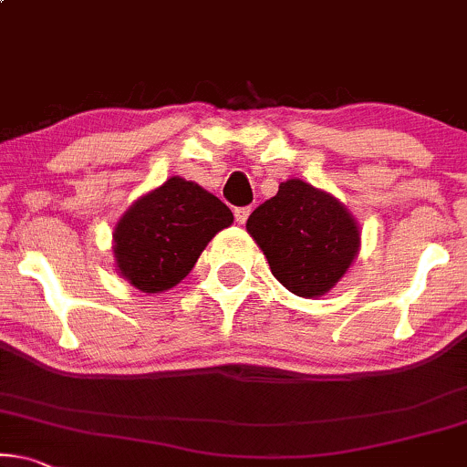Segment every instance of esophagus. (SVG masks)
Returning <instances> with one entry per match:
<instances>
[{"instance_id": "1", "label": "esophagus", "mask_w": 467, "mask_h": 467, "mask_svg": "<svg viewBox=\"0 0 467 467\" xmlns=\"http://www.w3.org/2000/svg\"><path fill=\"white\" fill-rule=\"evenodd\" d=\"M250 207H237L234 209V220H237L239 223H245V220H247V215H250Z\"/></svg>"}]
</instances>
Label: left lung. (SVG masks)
I'll list each match as a JSON object with an SVG mask.
<instances>
[{"label": "left lung", "mask_w": 467, "mask_h": 467, "mask_svg": "<svg viewBox=\"0 0 467 467\" xmlns=\"http://www.w3.org/2000/svg\"><path fill=\"white\" fill-rule=\"evenodd\" d=\"M247 233L265 252L271 273L296 296H320L344 277L358 252L354 217L333 196L301 179L252 211Z\"/></svg>", "instance_id": "1"}]
</instances>
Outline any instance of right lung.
Masks as SVG:
<instances>
[{
	"label": "right lung",
	"mask_w": 467,
	"mask_h": 467,
	"mask_svg": "<svg viewBox=\"0 0 467 467\" xmlns=\"http://www.w3.org/2000/svg\"><path fill=\"white\" fill-rule=\"evenodd\" d=\"M233 223V211L201 185L171 177L136 201L115 228L121 275L142 292H164L192 271L215 233Z\"/></svg>",
	"instance_id": "obj_1"
}]
</instances>
